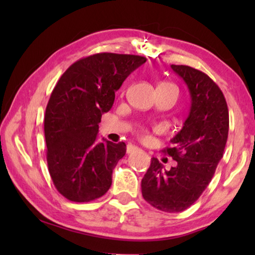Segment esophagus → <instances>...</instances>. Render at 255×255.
Returning a JSON list of instances; mask_svg holds the SVG:
<instances>
[{
  "label": "esophagus",
  "mask_w": 255,
  "mask_h": 255,
  "mask_svg": "<svg viewBox=\"0 0 255 255\" xmlns=\"http://www.w3.org/2000/svg\"><path fill=\"white\" fill-rule=\"evenodd\" d=\"M136 150H138V147H136V146H128L127 147V153H132V152H136Z\"/></svg>",
  "instance_id": "esophagus-1"
}]
</instances>
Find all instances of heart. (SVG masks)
Segmentation results:
<instances>
[{
    "label": "heart",
    "mask_w": 255,
    "mask_h": 255,
    "mask_svg": "<svg viewBox=\"0 0 255 255\" xmlns=\"http://www.w3.org/2000/svg\"><path fill=\"white\" fill-rule=\"evenodd\" d=\"M159 86H163V88H167V89L172 90V91H173L176 94V97H178L179 91H178V88H176L175 85L171 84V83H162V84H159Z\"/></svg>",
    "instance_id": "obj_1"
}]
</instances>
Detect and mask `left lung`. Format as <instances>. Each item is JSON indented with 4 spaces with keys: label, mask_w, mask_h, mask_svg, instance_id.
Wrapping results in <instances>:
<instances>
[{
    "label": "left lung",
    "mask_w": 255,
    "mask_h": 255,
    "mask_svg": "<svg viewBox=\"0 0 255 255\" xmlns=\"http://www.w3.org/2000/svg\"><path fill=\"white\" fill-rule=\"evenodd\" d=\"M171 68L187 84L191 98L182 129L171 139V147L163 150L178 165L162 171L163 165L153 157L141 180V195L158 210L180 213L201 196L213 179L226 146L230 117L222 90L208 75L185 65Z\"/></svg>",
    "instance_id": "left-lung-1"
}]
</instances>
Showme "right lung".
I'll list each match as a JSON object with an SVG mask.
<instances>
[{"instance_id": "obj_1", "label": "right lung", "mask_w": 255, "mask_h": 255, "mask_svg": "<svg viewBox=\"0 0 255 255\" xmlns=\"http://www.w3.org/2000/svg\"><path fill=\"white\" fill-rule=\"evenodd\" d=\"M145 62L137 55L94 54L60 76L46 108L44 129L49 174L66 199L89 202L111 187L126 144L97 143L99 123L114 105L115 92Z\"/></svg>"}]
</instances>
